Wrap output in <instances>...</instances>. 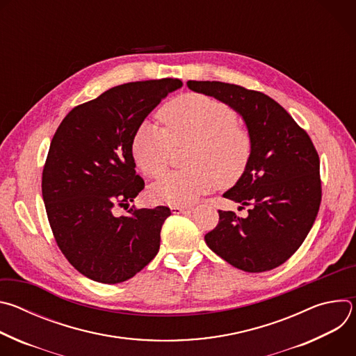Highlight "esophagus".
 <instances>
[{
	"label": "esophagus",
	"instance_id": "obj_1",
	"mask_svg": "<svg viewBox=\"0 0 356 356\" xmlns=\"http://www.w3.org/2000/svg\"><path fill=\"white\" fill-rule=\"evenodd\" d=\"M173 214H183V213H191L193 207H187V206H172L170 207Z\"/></svg>",
	"mask_w": 356,
	"mask_h": 356
}]
</instances>
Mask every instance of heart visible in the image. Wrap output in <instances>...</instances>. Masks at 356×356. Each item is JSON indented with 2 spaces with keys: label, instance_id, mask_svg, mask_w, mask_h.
<instances>
[{
  "label": "heart",
  "instance_id": "obj_1",
  "mask_svg": "<svg viewBox=\"0 0 356 356\" xmlns=\"http://www.w3.org/2000/svg\"><path fill=\"white\" fill-rule=\"evenodd\" d=\"M163 128L140 124L132 138L135 163L149 177L162 176L173 149L190 145L184 165L188 169L172 172L150 188L154 198L173 206L190 204L218 184L236 183L252 155V135L236 120L235 110L214 97L181 94L159 111Z\"/></svg>",
  "mask_w": 356,
  "mask_h": 356
}]
</instances>
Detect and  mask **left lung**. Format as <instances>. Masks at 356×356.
Returning a JSON list of instances; mask_svg holds the SVG:
<instances>
[{
	"label": "left lung",
	"mask_w": 356,
	"mask_h": 356,
	"mask_svg": "<svg viewBox=\"0 0 356 356\" xmlns=\"http://www.w3.org/2000/svg\"><path fill=\"white\" fill-rule=\"evenodd\" d=\"M187 86L231 106L252 135L248 168L224 194L248 206V216L218 210V224L206 234V243L243 272L272 270L301 246L320 210V158L313 140L261 91L222 81L188 80Z\"/></svg>",
	"instance_id": "1"
}]
</instances>
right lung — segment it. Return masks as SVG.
I'll list each match as a JSON object with an SVG mask.
<instances>
[{"instance_id":"right-lung-1","label":"right lung","mask_w":356,"mask_h":356,"mask_svg":"<svg viewBox=\"0 0 356 356\" xmlns=\"http://www.w3.org/2000/svg\"><path fill=\"white\" fill-rule=\"evenodd\" d=\"M177 79L113 87L74 107L54 135L42 172V195L55 241L86 277L115 284L156 257L170 209H128L143 190L131 143L136 128ZM127 214L115 216V207Z\"/></svg>"}]
</instances>
